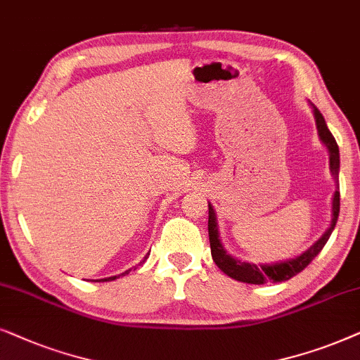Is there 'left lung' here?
Listing matches in <instances>:
<instances>
[{"label": "left lung", "instance_id": "left-lung-1", "mask_svg": "<svg viewBox=\"0 0 360 360\" xmlns=\"http://www.w3.org/2000/svg\"><path fill=\"white\" fill-rule=\"evenodd\" d=\"M313 112L316 118V127H318V133L321 141L328 146L329 150V167L330 172L334 176H339V146L336 140H334L333 133L329 131L328 124L324 122V117L321 112L313 105ZM339 205H341V199H339V184L338 191L334 193L333 199V220H330V227L318 242L314 243L309 250H306L303 255L293 258V260L283 262V263H275V265H253V263H245L237 260V258L230 257L227 252L224 250L222 243L219 240V229H217V220H215V212L212 205L209 204V242H210V252H212V258L220 270L225 275L237 281H243V283H252V285H265V283H278V281H286L295 275H298L300 271H303L311 262L314 260L316 255L323 250L326 242L329 240L330 233H333L334 227H336L338 217H339Z\"/></svg>", "mask_w": 360, "mask_h": 360}]
</instances>
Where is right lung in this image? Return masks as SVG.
<instances>
[{
  "label": "right lung",
  "instance_id": "add662e5",
  "mask_svg": "<svg viewBox=\"0 0 360 360\" xmlns=\"http://www.w3.org/2000/svg\"><path fill=\"white\" fill-rule=\"evenodd\" d=\"M128 273H130V270H128V271H124V273H122V275H118V276H124V275H128ZM118 276H110V278H103V280H97V281H110V280H115V278H118Z\"/></svg>",
  "mask_w": 360,
  "mask_h": 360
}]
</instances>
